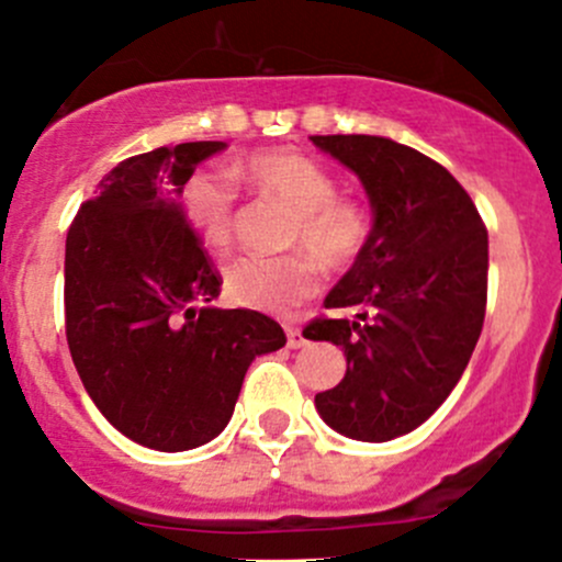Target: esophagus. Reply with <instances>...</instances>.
<instances>
[{
  "instance_id": "34e87169",
  "label": "esophagus",
  "mask_w": 562,
  "mask_h": 562,
  "mask_svg": "<svg viewBox=\"0 0 562 562\" xmlns=\"http://www.w3.org/2000/svg\"><path fill=\"white\" fill-rule=\"evenodd\" d=\"M285 334H288V348H302L307 339H304V331L299 326H293V323H288L285 326Z\"/></svg>"
}]
</instances>
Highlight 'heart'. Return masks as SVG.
Returning <instances> with one entry per match:
<instances>
[{
    "label": "heart",
    "mask_w": 562,
    "mask_h": 562,
    "mask_svg": "<svg viewBox=\"0 0 562 562\" xmlns=\"http://www.w3.org/2000/svg\"><path fill=\"white\" fill-rule=\"evenodd\" d=\"M239 176L263 195L293 212L288 241L304 247L326 269H345L361 255L370 236L367 212L350 198L337 195V179L299 151H260L239 162ZM181 212L198 239L225 249L234 239L236 192L228 179L198 171L181 190ZM317 269L307 255L241 258L225 271V293L241 307L285 315L313 296Z\"/></svg>",
    "instance_id": "1"
}]
</instances>
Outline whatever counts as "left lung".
I'll use <instances>...</instances> for the list:
<instances>
[{
	"label": "left lung",
	"mask_w": 562,
	"mask_h": 562,
	"mask_svg": "<svg viewBox=\"0 0 562 562\" xmlns=\"http://www.w3.org/2000/svg\"><path fill=\"white\" fill-rule=\"evenodd\" d=\"M359 176L372 228L326 307L353 321L310 323L304 337L345 350L348 370L315 407L334 432L386 443L422 427L454 391L479 342L490 241L462 184L383 135H313Z\"/></svg>",
	"instance_id": "1"
}]
</instances>
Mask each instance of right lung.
<instances>
[{
    "instance_id": "add662e5",
    "label": "right lung",
    "mask_w": 562,
    "mask_h": 562,
    "mask_svg": "<svg viewBox=\"0 0 562 562\" xmlns=\"http://www.w3.org/2000/svg\"><path fill=\"white\" fill-rule=\"evenodd\" d=\"M223 140L160 146L119 162L78 209L65 245V328L83 389L108 422L155 451H190L228 427L280 323L220 310V277L179 206Z\"/></svg>"
}]
</instances>
